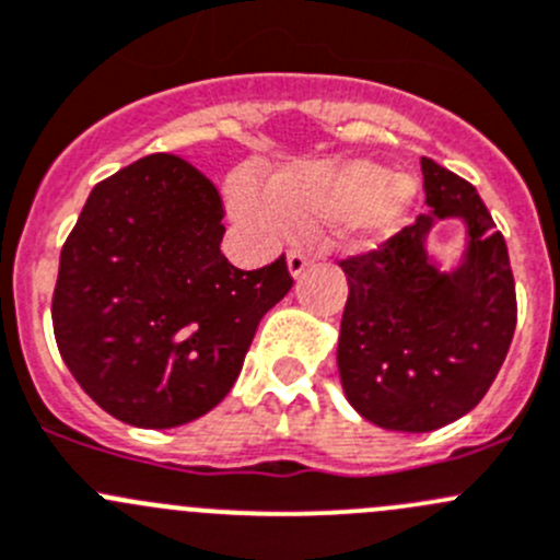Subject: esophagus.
<instances>
[{
	"mask_svg": "<svg viewBox=\"0 0 560 560\" xmlns=\"http://www.w3.org/2000/svg\"><path fill=\"white\" fill-rule=\"evenodd\" d=\"M308 265H312V254H308L306 248H292V252L287 254V268H290L292 279H298Z\"/></svg>",
	"mask_w": 560,
	"mask_h": 560,
	"instance_id": "34e87169",
	"label": "esophagus"
}]
</instances>
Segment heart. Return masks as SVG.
Here are the masks:
<instances>
[{"instance_id": "obj_1", "label": "heart", "mask_w": 560, "mask_h": 560, "mask_svg": "<svg viewBox=\"0 0 560 560\" xmlns=\"http://www.w3.org/2000/svg\"><path fill=\"white\" fill-rule=\"evenodd\" d=\"M412 199V180L361 159L284 166L268 177L265 191L248 180L230 186L232 213L257 230L336 221L341 241L358 248L388 241L405 224Z\"/></svg>"}]
</instances>
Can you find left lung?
Returning a JSON list of instances; mask_svg holds the SVG:
<instances>
[{
    "instance_id": "obj_1",
    "label": "left lung",
    "mask_w": 560,
    "mask_h": 560,
    "mask_svg": "<svg viewBox=\"0 0 560 560\" xmlns=\"http://www.w3.org/2000/svg\"><path fill=\"white\" fill-rule=\"evenodd\" d=\"M430 213L377 252L341 262L347 276L339 363L347 401L372 424L432 432L474 410L517 325L506 241L468 180L421 159ZM466 226L464 257L443 271L429 252L438 220Z\"/></svg>"
}]
</instances>
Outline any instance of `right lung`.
Wrapping results in <instances>:
<instances>
[{
	"mask_svg": "<svg viewBox=\"0 0 560 560\" xmlns=\"http://www.w3.org/2000/svg\"><path fill=\"white\" fill-rule=\"evenodd\" d=\"M213 183L177 155H148L97 183L59 254V355L108 416L172 430L213 410L257 325L290 292L284 257L241 270L221 254Z\"/></svg>",
	"mask_w": 560,
	"mask_h": 560,
	"instance_id": "add662e5",
	"label": "right lung"
}]
</instances>
